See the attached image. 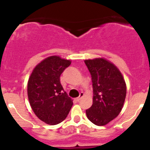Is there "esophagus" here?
I'll return each instance as SVG.
<instances>
[{
  "label": "esophagus",
  "mask_w": 150,
  "mask_h": 150,
  "mask_svg": "<svg viewBox=\"0 0 150 150\" xmlns=\"http://www.w3.org/2000/svg\"><path fill=\"white\" fill-rule=\"evenodd\" d=\"M83 95H84V93H83V92H81V93H80V96H79V97L77 98V99H76V101H77V102H79V101L81 100V98H82L83 96Z\"/></svg>",
  "instance_id": "1"
}]
</instances>
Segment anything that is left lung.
Wrapping results in <instances>:
<instances>
[{
  "mask_svg": "<svg viewBox=\"0 0 150 150\" xmlns=\"http://www.w3.org/2000/svg\"><path fill=\"white\" fill-rule=\"evenodd\" d=\"M91 75L93 104L86 115L96 125H104L121 111L126 96V85L121 72L112 63L102 58L85 60Z\"/></svg>",
  "mask_w": 150,
  "mask_h": 150,
  "instance_id": "obj_1",
  "label": "left lung"
}]
</instances>
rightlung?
<instances>
[{
  "label": "right lung",
  "instance_id": "1",
  "mask_svg": "<svg viewBox=\"0 0 150 150\" xmlns=\"http://www.w3.org/2000/svg\"><path fill=\"white\" fill-rule=\"evenodd\" d=\"M70 64L69 60L51 56L39 63L29 78L30 106L36 116L49 125L62 122L73 104L60 83V75Z\"/></svg>",
  "mask_w": 150,
  "mask_h": 150
}]
</instances>
